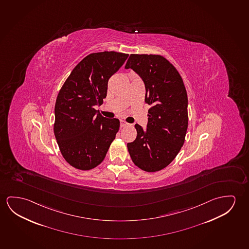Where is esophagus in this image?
<instances>
[{"label":"esophagus","instance_id":"1","mask_svg":"<svg viewBox=\"0 0 249 249\" xmlns=\"http://www.w3.org/2000/svg\"><path fill=\"white\" fill-rule=\"evenodd\" d=\"M120 125H121V127H124V126H128V123L125 122V121H123V120H121L120 121Z\"/></svg>","mask_w":249,"mask_h":249}]
</instances>
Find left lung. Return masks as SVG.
Here are the masks:
<instances>
[{
    "label": "left lung",
    "instance_id": "1",
    "mask_svg": "<svg viewBox=\"0 0 249 249\" xmlns=\"http://www.w3.org/2000/svg\"><path fill=\"white\" fill-rule=\"evenodd\" d=\"M126 69L144 82L145 102L151 105L146 127L135 124L137 137L127 143L135 165L158 172L172 162L184 145L188 127V98L176 68L160 55L131 54Z\"/></svg>",
    "mask_w": 249,
    "mask_h": 249
}]
</instances>
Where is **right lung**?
Returning a JSON list of instances; mask_svg holds the SVG:
<instances>
[{
    "mask_svg": "<svg viewBox=\"0 0 249 249\" xmlns=\"http://www.w3.org/2000/svg\"><path fill=\"white\" fill-rule=\"evenodd\" d=\"M127 57L115 52L89 54L72 70L57 95L54 134L63 157L75 168H95L115 140L118 119L104 117L94 107L103 104L108 79Z\"/></svg>",
    "mask_w": 249,
    "mask_h": 249,
    "instance_id": "1",
    "label": "right lung"
}]
</instances>
